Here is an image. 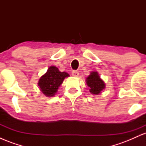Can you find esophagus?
Segmentation results:
<instances>
[{
    "label": "esophagus",
    "mask_w": 146,
    "mask_h": 146,
    "mask_svg": "<svg viewBox=\"0 0 146 146\" xmlns=\"http://www.w3.org/2000/svg\"><path fill=\"white\" fill-rule=\"evenodd\" d=\"M72 75L73 77H78L79 76V73L76 71H72Z\"/></svg>",
    "instance_id": "obj_1"
}]
</instances>
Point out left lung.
I'll use <instances>...</instances> for the list:
<instances>
[{
    "label": "left lung",
    "instance_id": "left-lung-1",
    "mask_svg": "<svg viewBox=\"0 0 146 146\" xmlns=\"http://www.w3.org/2000/svg\"><path fill=\"white\" fill-rule=\"evenodd\" d=\"M86 82L89 88L90 93L95 95H100L106 88L104 82L100 78L98 71L90 72V75L86 79Z\"/></svg>",
    "mask_w": 146,
    "mask_h": 146
}]
</instances>
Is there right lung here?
<instances>
[{"label": "right lung", "mask_w": 146, "mask_h": 146, "mask_svg": "<svg viewBox=\"0 0 146 146\" xmlns=\"http://www.w3.org/2000/svg\"><path fill=\"white\" fill-rule=\"evenodd\" d=\"M69 76L66 72L60 71L56 66H51L39 79L38 85L45 96L51 98L56 95L64 80Z\"/></svg>", "instance_id": "right-lung-1"}]
</instances>
